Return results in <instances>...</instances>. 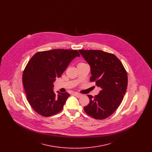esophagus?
<instances>
[{
    "instance_id": "1",
    "label": "esophagus",
    "mask_w": 152,
    "mask_h": 152,
    "mask_svg": "<svg viewBox=\"0 0 152 152\" xmlns=\"http://www.w3.org/2000/svg\"><path fill=\"white\" fill-rule=\"evenodd\" d=\"M73 95L75 96V97H77V98H80V97H81V94H77V93H74L73 94Z\"/></svg>"
}]
</instances>
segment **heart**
Returning a JSON list of instances; mask_svg holds the SVG:
<instances>
[{
	"label": "heart",
	"mask_w": 152,
	"mask_h": 152,
	"mask_svg": "<svg viewBox=\"0 0 152 152\" xmlns=\"http://www.w3.org/2000/svg\"><path fill=\"white\" fill-rule=\"evenodd\" d=\"M84 64V63H79V64Z\"/></svg>",
	"instance_id": "obj_1"
}]
</instances>
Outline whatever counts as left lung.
<instances>
[{"instance_id": "1", "label": "left lung", "mask_w": 152, "mask_h": 152, "mask_svg": "<svg viewBox=\"0 0 152 152\" xmlns=\"http://www.w3.org/2000/svg\"><path fill=\"white\" fill-rule=\"evenodd\" d=\"M91 66V81L101 88L97 95H88L90 102L84 108L89 116L105 119L114 113L123 100L128 86L127 73L112 53L100 50H79Z\"/></svg>"}]
</instances>
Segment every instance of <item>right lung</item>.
<instances>
[{"label":"right lung","mask_w":152,"mask_h":152,"mask_svg":"<svg viewBox=\"0 0 152 152\" xmlns=\"http://www.w3.org/2000/svg\"><path fill=\"white\" fill-rule=\"evenodd\" d=\"M80 56L77 50L57 49L37 52L29 60L23 74V84L30 105L38 114L49 117L63 109L70 94H55L53 83Z\"/></svg>","instance_id":"1"}]
</instances>
